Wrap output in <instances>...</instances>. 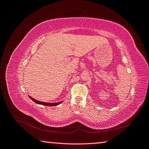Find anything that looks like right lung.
Listing matches in <instances>:
<instances>
[{
    "label": "right lung",
    "instance_id": "right-lung-1",
    "mask_svg": "<svg viewBox=\"0 0 149 149\" xmlns=\"http://www.w3.org/2000/svg\"><path fill=\"white\" fill-rule=\"evenodd\" d=\"M30 98L31 99V100H33L35 103L37 104H42V105H44V106H57L58 104H61L63 101H61V102H56V103H48V102H40V101H38L37 100H34L33 98H32L31 97L29 96Z\"/></svg>",
    "mask_w": 149,
    "mask_h": 149
}]
</instances>
